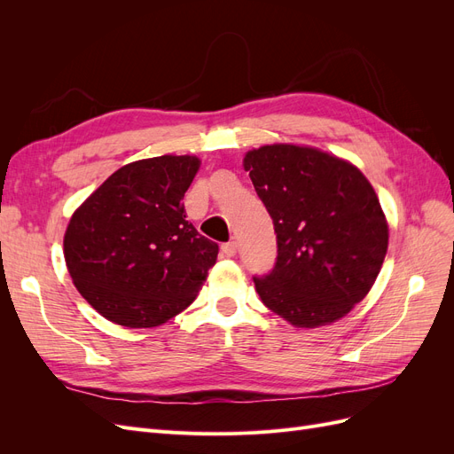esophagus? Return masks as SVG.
I'll use <instances>...</instances> for the list:
<instances>
[{"label":"esophagus","instance_id":"esophagus-1","mask_svg":"<svg viewBox=\"0 0 454 454\" xmlns=\"http://www.w3.org/2000/svg\"><path fill=\"white\" fill-rule=\"evenodd\" d=\"M222 254H223L225 257H232V255H235V254H237V242L231 240V242L222 244Z\"/></svg>","mask_w":454,"mask_h":454}]
</instances>
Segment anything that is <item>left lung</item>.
Returning a JSON list of instances; mask_svg holds the SVG:
<instances>
[{"label": "left lung", "instance_id": "left-lung-1", "mask_svg": "<svg viewBox=\"0 0 454 454\" xmlns=\"http://www.w3.org/2000/svg\"><path fill=\"white\" fill-rule=\"evenodd\" d=\"M244 170L277 232V263L254 277L263 305L295 327L342 318L375 284L388 250L375 189L354 164L292 144L248 151Z\"/></svg>", "mask_w": 454, "mask_h": 454}]
</instances>
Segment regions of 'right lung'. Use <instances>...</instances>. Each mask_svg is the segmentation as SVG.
I'll return each instance as SVG.
<instances>
[{"instance_id":"right-lung-1","label":"right lung","mask_w":454,"mask_h":454,"mask_svg":"<svg viewBox=\"0 0 454 454\" xmlns=\"http://www.w3.org/2000/svg\"><path fill=\"white\" fill-rule=\"evenodd\" d=\"M199 167L193 155L125 164L74 212L66 265L104 318L155 327L195 301L219 252L185 219L182 200Z\"/></svg>"}]
</instances>
